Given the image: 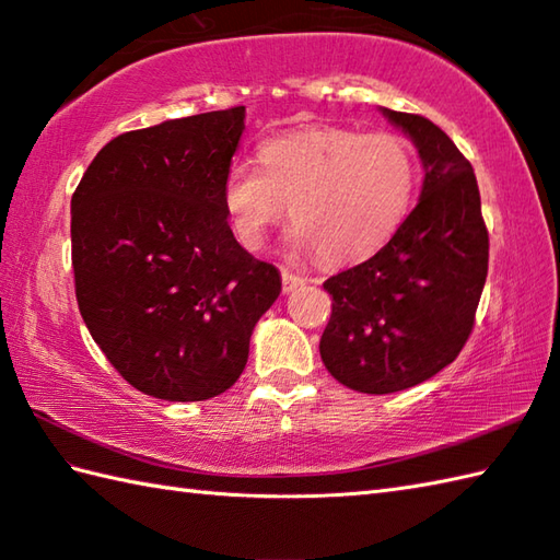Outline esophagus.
<instances>
[{"instance_id": "1", "label": "esophagus", "mask_w": 560, "mask_h": 560, "mask_svg": "<svg viewBox=\"0 0 560 560\" xmlns=\"http://www.w3.org/2000/svg\"><path fill=\"white\" fill-rule=\"evenodd\" d=\"M281 281H283V291H287V293L295 291V289L303 287V283H305V279L301 277V273H295L291 269H281Z\"/></svg>"}]
</instances>
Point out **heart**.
Wrapping results in <instances>:
<instances>
[{"mask_svg":"<svg viewBox=\"0 0 560 560\" xmlns=\"http://www.w3.org/2000/svg\"><path fill=\"white\" fill-rule=\"evenodd\" d=\"M259 168L231 163L221 180V207L235 241L259 249L269 225L295 219L289 241L317 249L327 265H353L375 255L407 219L416 163L397 135H361L319 125L269 137L257 147Z\"/></svg>","mask_w":560,"mask_h":560,"instance_id":"b5f03b06","label":"heart"}]
</instances>
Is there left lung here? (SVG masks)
<instances>
[{
  "label": "left lung",
  "instance_id": "obj_1",
  "mask_svg": "<svg viewBox=\"0 0 560 560\" xmlns=\"http://www.w3.org/2000/svg\"><path fill=\"white\" fill-rule=\"evenodd\" d=\"M423 163V187L389 243L325 281L331 317L319 355L365 395L423 383L467 343L489 273V233L471 163L421 115L380 108Z\"/></svg>",
  "mask_w": 560,
  "mask_h": 560
}]
</instances>
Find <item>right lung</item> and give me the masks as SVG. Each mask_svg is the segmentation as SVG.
<instances>
[{
	"label": "right lung",
	"mask_w": 560,
	"mask_h": 560,
	"mask_svg": "<svg viewBox=\"0 0 560 560\" xmlns=\"http://www.w3.org/2000/svg\"><path fill=\"white\" fill-rule=\"evenodd\" d=\"M245 105L108 141L71 197L77 303L115 371L149 397L205 401L247 363L281 273L233 237L221 180Z\"/></svg>",
	"instance_id": "obj_1"
}]
</instances>
